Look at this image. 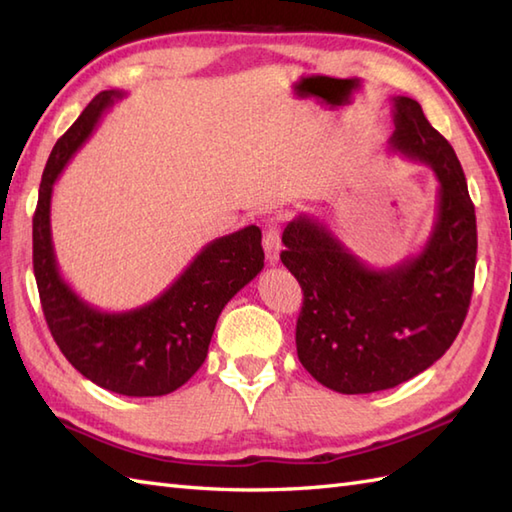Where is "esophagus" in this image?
Masks as SVG:
<instances>
[{
    "mask_svg": "<svg viewBox=\"0 0 512 512\" xmlns=\"http://www.w3.org/2000/svg\"><path fill=\"white\" fill-rule=\"evenodd\" d=\"M264 250H266V259L270 264L279 262V253H281V237H279V228L277 224H268L264 231Z\"/></svg>",
    "mask_w": 512,
    "mask_h": 512,
    "instance_id": "esophagus-1",
    "label": "esophagus"
}]
</instances>
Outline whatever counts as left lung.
Segmentation results:
<instances>
[{"label":"left lung","instance_id":"8db88e82","mask_svg":"<svg viewBox=\"0 0 512 512\" xmlns=\"http://www.w3.org/2000/svg\"><path fill=\"white\" fill-rule=\"evenodd\" d=\"M389 147L429 165L440 182L438 213L422 253L398 266L363 264L328 224L288 222L281 262L297 277L301 365L339 394H372L418 376L449 350L469 312L475 279V206L449 140L418 101L394 96Z\"/></svg>","mask_w":512,"mask_h":512}]
</instances>
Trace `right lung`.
<instances>
[{"label":"right lung","instance_id":"obj_1","mask_svg":"<svg viewBox=\"0 0 512 512\" xmlns=\"http://www.w3.org/2000/svg\"><path fill=\"white\" fill-rule=\"evenodd\" d=\"M121 92L96 94L65 132L43 169L32 217V266L52 339L74 369L123 396H165L204 363L217 317L264 268L262 231H242L206 244L187 270L154 301L127 312H101L65 284L50 233V200L59 173L94 132Z\"/></svg>","mask_w":512,"mask_h":512}]
</instances>
